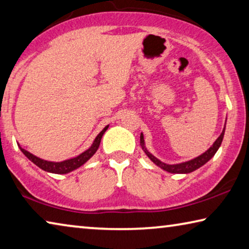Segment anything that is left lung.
Instances as JSON below:
<instances>
[{
    "label": "left lung",
    "instance_id": "1",
    "mask_svg": "<svg viewBox=\"0 0 249 249\" xmlns=\"http://www.w3.org/2000/svg\"><path fill=\"white\" fill-rule=\"evenodd\" d=\"M225 127H226V123H225L222 134H220L218 139L215 141V143L213 144L206 152L203 153L202 155L195 157V159L187 160V161H184V163H180V164L169 165V164L163 163V161L160 160L159 159H156L153 154H151L147 151V149H146L143 133H141V146H142V148H143V151L145 152L146 155L149 157V160H151L154 164H156L157 166L160 167L161 169H164V171H166L168 173H173V174H187V173H192V172L196 171L197 168L202 167L204 164H206L207 161L215 155L216 152L218 151L220 144H222V142H223L224 134H225Z\"/></svg>",
    "mask_w": 249,
    "mask_h": 249
}]
</instances>
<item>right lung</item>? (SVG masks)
Listing matches in <instances>:
<instances>
[{"mask_svg": "<svg viewBox=\"0 0 249 249\" xmlns=\"http://www.w3.org/2000/svg\"><path fill=\"white\" fill-rule=\"evenodd\" d=\"M107 128H108V125L105 126V127L103 128V131H102L95 137V140H94L92 146H90L89 149H86L85 152H83L78 156L74 157V159H70V160H66L63 161H49V160H42V159H39V157H36L35 155H33V154H31L30 152L25 151V149L22 148L19 145H18V147L22 151V153L27 157V159H29L31 161H33L36 166L42 168L43 171L53 173V174H68V173L74 171V169L81 167L83 164H85L86 161H88L90 157H92L94 154L96 153L98 147H100L102 136H103V134L106 132V129Z\"/></svg>", "mask_w": 249, "mask_h": 249, "instance_id": "1", "label": "right lung"}]
</instances>
